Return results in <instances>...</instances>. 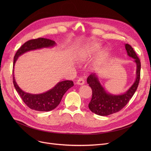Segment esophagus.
Masks as SVG:
<instances>
[{"label": "esophagus", "mask_w": 151, "mask_h": 151, "mask_svg": "<svg viewBox=\"0 0 151 151\" xmlns=\"http://www.w3.org/2000/svg\"><path fill=\"white\" fill-rule=\"evenodd\" d=\"M76 84H77L78 85H80V86L83 85V84H84V80H83L82 78H80V79H79V80L77 81Z\"/></svg>", "instance_id": "1"}]
</instances>
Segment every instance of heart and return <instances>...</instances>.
<instances>
[{
    "label": "heart",
    "instance_id": "heart-1",
    "mask_svg": "<svg viewBox=\"0 0 151 151\" xmlns=\"http://www.w3.org/2000/svg\"><path fill=\"white\" fill-rule=\"evenodd\" d=\"M100 48V46L97 45H94L92 46L89 47L88 48L83 51L81 52V54H80V56H79V61L82 62L84 60H86L87 58H89L91 55L95 52H96L97 50ZM108 51L106 50H102L99 54V56L97 57V59L96 61V64L99 65L104 60H106V59L108 57Z\"/></svg>",
    "mask_w": 151,
    "mask_h": 151
}]
</instances>
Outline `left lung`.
<instances>
[{"label": "left lung", "mask_w": 151, "mask_h": 151, "mask_svg": "<svg viewBox=\"0 0 151 151\" xmlns=\"http://www.w3.org/2000/svg\"><path fill=\"white\" fill-rule=\"evenodd\" d=\"M125 47L127 55L134 59V62L137 65L135 81L125 92L117 95L108 92L101 85L98 76L95 73L91 74L87 79V83L92 91L89 108L92 113L97 115L108 116L119 111L128 104L137 89L140 80V60L130 45L125 44Z\"/></svg>", "instance_id": "1"}]
</instances>
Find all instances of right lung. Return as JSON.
Wrapping results in <instances>:
<instances>
[{
	"instance_id": "add662e5",
	"label": "right lung",
	"mask_w": 151,
	"mask_h": 151,
	"mask_svg": "<svg viewBox=\"0 0 151 151\" xmlns=\"http://www.w3.org/2000/svg\"><path fill=\"white\" fill-rule=\"evenodd\" d=\"M55 45V42L50 39L38 38L30 40L23 44L14 55L13 70V84L16 91L18 92L23 101L32 109L38 111H49L54 109L59 105L65 93L74 86L73 82L69 80L59 82L54 88L42 93L32 94L27 93L23 91L16 82L14 76V64L20 55L26 52L44 47H52Z\"/></svg>"
}]
</instances>
